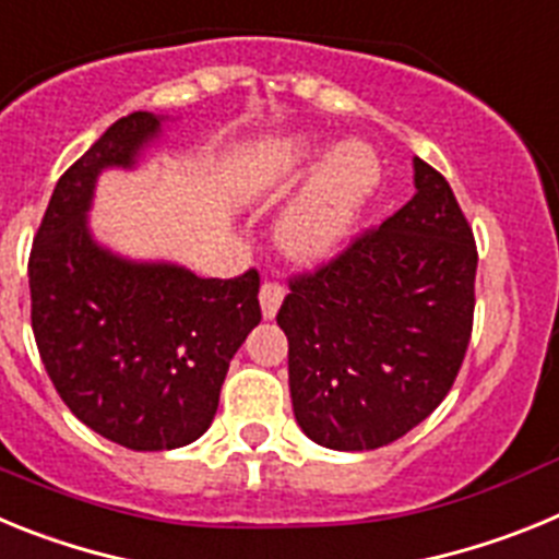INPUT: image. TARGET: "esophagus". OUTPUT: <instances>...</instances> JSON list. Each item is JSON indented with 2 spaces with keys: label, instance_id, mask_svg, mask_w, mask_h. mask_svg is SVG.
<instances>
[{
  "label": "esophagus",
  "instance_id": "esophagus-1",
  "mask_svg": "<svg viewBox=\"0 0 559 559\" xmlns=\"http://www.w3.org/2000/svg\"><path fill=\"white\" fill-rule=\"evenodd\" d=\"M283 299H285L283 285L263 283V288H260V308H263L265 319H274L276 310H280V305H283Z\"/></svg>",
  "mask_w": 559,
  "mask_h": 559
}]
</instances>
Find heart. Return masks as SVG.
<instances>
[{
  "label": "heart",
  "mask_w": 559,
  "mask_h": 559,
  "mask_svg": "<svg viewBox=\"0 0 559 559\" xmlns=\"http://www.w3.org/2000/svg\"><path fill=\"white\" fill-rule=\"evenodd\" d=\"M324 140L290 133L263 145L243 170L246 195H276L305 179L322 159ZM380 179L378 153L360 140H347L328 153L302 192L276 221V240L299 263H324L344 249Z\"/></svg>",
  "instance_id": "obj_1"
}]
</instances>
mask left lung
<instances>
[{
  "label": "left lung",
  "instance_id": "left-lung-1",
  "mask_svg": "<svg viewBox=\"0 0 559 559\" xmlns=\"http://www.w3.org/2000/svg\"><path fill=\"white\" fill-rule=\"evenodd\" d=\"M414 199L296 276L276 313L294 417L316 445L374 451L419 426L462 367L476 240L448 185L414 156Z\"/></svg>",
  "mask_w": 559,
  "mask_h": 559
}]
</instances>
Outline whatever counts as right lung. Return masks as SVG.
<instances>
[{
    "label": "right lung",
    "instance_id": "right-lung-1",
    "mask_svg": "<svg viewBox=\"0 0 559 559\" xmlns=\"http://www.w3.org/2000/svg\"><path fill=\"white\" fill-rule=\"evenodd\" d=\"M167 117L114 122L58 179L29 251V319L69 412L131 451L190 445L218 412L229 360L260 324V276L204 280L103 246L88 210L103 170L140 165Z\"/></svg>",
    "mask_w": 559,
    "mask_h": 559
}]
</instances>
